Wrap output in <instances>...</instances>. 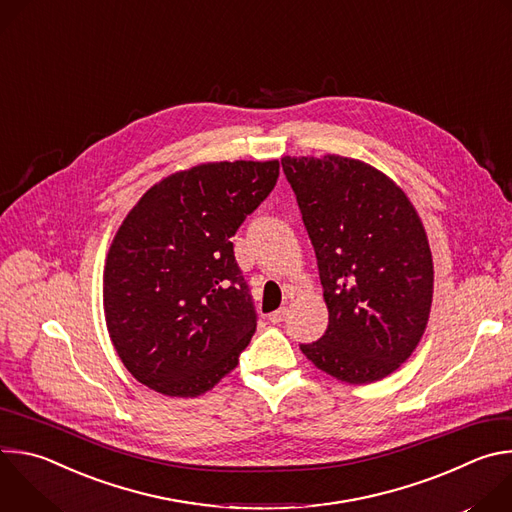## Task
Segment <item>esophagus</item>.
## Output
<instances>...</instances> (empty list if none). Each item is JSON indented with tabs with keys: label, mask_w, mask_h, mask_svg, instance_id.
I'll return each instance as SVG.
<instances>
[{
	"label": "esophagus",
	"mask_w": 512,
	"mask_h": 512,
	"mask_svg": "<svg viewBox=\"0 0 512 512\" xmlns=\"http://www.w3.org/2000/svg\"><path fill=\"white\" fill-rule=\"evenodd\" d=\"M285 316H287V308H279V310L271 312L267 318H269V322H271V324H279V322H283V320H285Z\"/></svg>",
	"instance_id": "34e87169"
}]
</instances>
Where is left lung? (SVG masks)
Masks as SVG:
<instances>
[{"mask_svg": "<svg viewBox=\"0 0 512 512\" xmlns=\"http://www.w3.org/2000/svg\"><path fill=\"white\" fill-rule=\"evenodd\" d=\"M312 239L328 330L302 344L326 375L369 385L417 348L433 300V259L403 188L375 166L326 154L281 158Z\"/></svg>", "mask_w": 512, "mask_h": 512, "instance_id": "1", "label": "left lung"}]
</instances>
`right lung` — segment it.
I'll return each instance as SVG.
<instances>
[{"label": "right lung", "instance_id": "add662e5", "mask_svg": "<svg viewBox=\"0 0 512 512\" xmlns=\"http://www.w3.org/2000/svg\"><path fill=\"white\" fill-rule=\"evenodd\" d=\"M279 162H206L154 184L127 212L103 271L109 338L166 397L227 377L257 320L231 237L273 190Z\"/></svg>", "mask_w": 512, "mask_h": 512}]
</instances>
